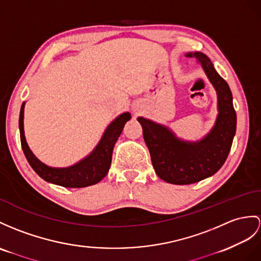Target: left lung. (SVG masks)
<instances>
[{
    "mask_svg": "<svg viewBox=\"0 0 261 261\" xmlns=\"http://www.w3.org/2000/svg\"><path fill=\"white\" fill-rule=\"evenodd\" d=\"M185 56L196 59L217 93L218 114L213 128L199 141L189 142L177 137L167 126L137 118L155 173L175 185L194 184L217 173L229 154L237 125L231 91L212 61L200 52H189Z\"/></svg>",
    "mask_w": 261,
    "mask_h": 261,
    "instance_id": "obj_1",
    "label": "left lung"
}]
</instances>
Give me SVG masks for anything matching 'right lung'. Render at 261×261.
I'll use <instances>...</instances> for the list:
<instances>
[{
    "label": "right lung",
    "instance_id": "right-lung-1",
    "mask_svg": "<svg viewBox=\"0 0 261 261\" xmlns=\"http://www.w3.org/2000/svg\"><path fill=\"white\" fill-rule=\"evenodd\" d=\"M24 107L21 106L18 128L24 155L31 167L45 181L67 188H83L95 185L107 175L111 167L114 145L123 132L125 124L130 119L128 112L120 114L107 126L100 141L90 155L68 167H50L42 163L32 151L24 135Z\"/></svg>",
    "mask_w": 261,
    "mask_h": 261
}]
</instances>
